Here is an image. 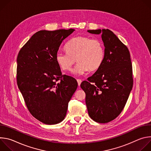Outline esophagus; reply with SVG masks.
<instances>
[{
  "instance_id": "esophagus-1",
  "label": "esophagus",
  "mask_w": 151,
  "mask_h": 151,
  "mask_svg": "<svg viewBox=\"0 0 151 151\" xmlns=\"http://www.w3.org/2000/svg\"><path fill=\"white\" fill-rule=\"evenodd\" d=\"M77 82H78V86H80L81 82H82V80L80 79H77Z\"/></svg>"
}]
</instances>
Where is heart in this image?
Here are the masks:
<instances>
[{"mask_svg":"<svg viewBox=\"0 0 151 151\" xmlns=\"http://www.w3.org/2000/svg\"><path fill=\"white\" fill-rule=\"evenodd\" d=\"M67 52L58 51L56 61L60 67L66 71L70 70L76 60L77 65L73 72L83 75L88 69H98L103 63L104 51L102 42L89 36H77L72 39L66 45Z\"/></svg>","mask_w":151,"mask_h":151,"instance_id":"1","label":"heart"}]
</instances>
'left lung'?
Returning a JSON list of instances; mask_svg holds the SVG:
<instances>
[{
  "instance_id": "obj_1",
  "label": "left lung",
  "mask_w": 151,
  "mask_h": 151,
  "mask_svg": "<svg viewBox=\"0 0 151 151\" xmlns=\"http://www.w3.org/2000/svg\"><path fill=\"white\" fill-rule=\"evenodd\" d=\"M99 35L104 46L101 66L81 84L90 118L99 123L115 119L122 112L133 85L132 64L128 48L109 29L88 30Z\"/></svg>"
}]
</instances>
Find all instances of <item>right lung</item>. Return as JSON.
I'll use <instances>...</instances> for the list:
<instances>
[{
    "mask_svg": "<svg viewBox=\"0 0 151 151\" xmlns=\"http://www.w3.org/2000/svg\"><path fill=\"white\" fill-rule=\"evenodd\" d=\"M74 31L40 30L17 56L18 87L30 114L45 124H56L64 119L78 87L74 78L62 75L55 58L62 42Z\"/></svg>",
    "mask_w": 151,
    "mask_h": 151,
    "instance_id": "right-lung-1",
    "label": "right lung"
}]
</instances>
